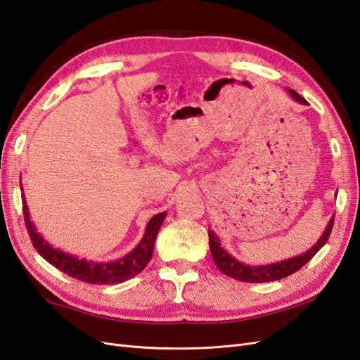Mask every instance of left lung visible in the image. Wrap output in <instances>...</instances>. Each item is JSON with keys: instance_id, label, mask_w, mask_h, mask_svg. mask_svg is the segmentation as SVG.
Returning a JSON list of instances; mask_svg holds the SVG:
<instances>
[{"instance_id": "obj_1", "label": "left lung", "mask_w": 360, "mask_h": 360, "mask_svg": "<svg viewBox=\"0 0 360 360\" xmlns=\"http://www.w3.org/2000/svg\"><path fill=\"white\" fill-rule=\"evenodd\" d=\"M291 97L296 102L302 105H308V102L303 99L300 94H297L294 90H288ZM333 221H335V214L330 217V221L326 226L324 233L317 240L311 249H308L307 252H303L302 255L292 257L288 259H282L278 261V263H271V264H263V266H249L242 263V261L236 259L233 255H230L226 250L221 246L219 237L214 234L213 230L209 228V243H210V252L213 257V261L216 267L219 269L224 275L230 276L237 281H243V282H271V281H278L282 278H287L292 275L294 271H297L302 269L308 261L319 252V250L326 245V242L329 240V236L332 233L333 228Z\"/></svg>"}]
</instances>
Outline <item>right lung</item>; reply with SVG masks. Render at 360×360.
Masks as SVG:
<instances>
[{"label":"right lung","instance_id":"1","mask_svg":"<svg viewBox=\"0 0 360 360\" xmlns=\"http://www.w3.org/2000/svg\"><path fill=\"white\" fill-rule=\"evenodd\" d=\"M20 191H22V183H20ZM24 195V192H22ZM25 197V195H24ZM22 210L25 217L27 231L30 234V238L32 242V246L36 248L37 252L45 258L49 264L61 270L63 274H66L78 281L89 282V284H120L130 278L136 276L139 271H143L148 261L153 255L155 242L158 233L160 230V225L165 219L167 212H162L155 214L148 221L146 226L144 237L141 238V242L135 246V249L122 258L115 261H108V263H99V261H89L84 258H78L72 254L63 252L58 248H53L51 243H48L39 233L36 225L32 224L28 205L25 198L22 200Z\"/></svg>","mask_w":360,"mask_h":360}]
</instances>
